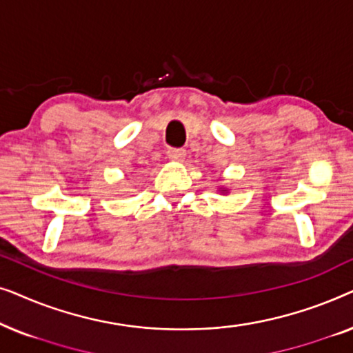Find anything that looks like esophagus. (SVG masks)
<instances>
[{
  "instance_id": "obj_1",
  "label": "esophagus",
  "mask_w": 353,
  "mask_h": 353,
  "mask_svg": "<svg viewBox=\"0 0 353 353\" xmlns=\"http://www.w3.org/2000/svg\"><path fill=\"white\" fill-rule=\"evenodd\" d=\"M167 156H168V159H170V161L180 162V161H183V159H185L186 151H185V149H181V148H168Z\"/></svg>"
}]
</instances>
